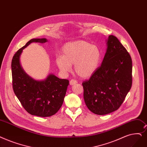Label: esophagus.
Listing matches in <instances>:
<instances>
[{
  "label": "esophagus",
  "instance_id": "1",
  "mask_svg": "<svg viewBox=\"0 0 147 147\" xmlns=\"http://www.w3.org/2000/svg\"><path fill=\"white\" fill-rule=\"evenodd\" d=\"M77 83H78V81L76 80H75V79H71V80L69 81V84H70V85H74L76 84H77Z\"/></svg>",
  "mask_w": 147,
  "mask_h": 147
}]
</instances>
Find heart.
Returning <instances> with one entry per match:
<instances>
[{"mask_svg": "<svg viewBox=\"0 0 147 147\" xmlns=\"http://www.w3.org/2000/svg\"><path fill=\"white\" fill-rule=\"evenodd\" d=\"M62 56L56 58V64L61 71L68 73L74 64L76 73L82 78H89L97 69L101 59L100 49L85 41L67 43L63 46Z\"/></svg>", "mask_w": 147, "mask_h": 147, "instance_id": "1", "label": "heart"}]
</instances>
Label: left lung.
<instances>
[{
    "label": "left lung",
    "instance_id": "1",
    "mask_svg": "<svg viewBox=\"0 0 147 147\" xmlns=\"http://www.w3.org/2000/svg\"><path fill=\"white\" fill-rule=\"evenodd\" d=\"M101 66L82 83L89 110L103 115L119 109L132 85L131 56L118 38L109 35Z\"/></svg>",
    "mask_w": 147,
    "mask_h": 147
}]
</instances>
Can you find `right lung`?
Masks as SVG:
<instances>
[{
	"label": "right lung",
	"mask_w": 147,
	"mask_h": 147,
	"mask_svg": "<svg viewBox=\"0 0 147 147\" xmlns=\"http://www.w3.org/2000/svg\"><path fill=\"white\" fill-rule=\"evenodd\" d=\"M46 38L32 39L19 49L11 62L12 88L22 106L29 113L41 117H50L62 105L69 81L50 74L42 81L35 80L25 73L20 63L23 50L32 42L45 43Z\"/></svg>",
	"instance_id": "right-lung-1"
}]
</instances>
